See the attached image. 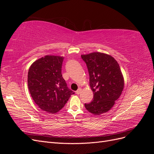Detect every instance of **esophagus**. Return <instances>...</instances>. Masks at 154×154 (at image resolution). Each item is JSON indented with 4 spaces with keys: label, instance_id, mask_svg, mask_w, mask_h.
<instances>
[{
    "label": "esophagus",
    "instance_id": "34e87169",
    "mask_svg": "<svg viewBox=\"0 0 154 154\" xmlns=\"http://www.w3.org/2000/svg\"><path fill=\"white\" fill-rule=\"evenodd\" d=\"M81 91H82V88H79L76 91V94H80V93L81 92Z\"/></svg>",
    "mask_w": 154,
    "mask_h": 154
}]
</instances>
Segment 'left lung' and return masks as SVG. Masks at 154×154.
I'll return each instance as SVG.
<instances>
[{
    "instance_id": "obj_1",
    "label": "left lung",
    "mask_w": 154,
    "mask_h": 154,
    "mask_svg": "<svg viewBox=\"0 0 154 154\" xmlns=\"http://www.w3.org/2000/svg\"><path fill=\"white\" fill-rule=\"evenodd\" d=\"M89 74L90 87L94 94L86 109L94 115L108 112L122 94L124 80L117 61L111 56L99 52L82 55Z\"/></svg>"
}]
</instances>
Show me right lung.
<instances>
[{
  "instance_id": "add662e5",
  "label": "right lung",
  "mask_w": 154,
  "mask_h": 154,
  "mask_svg": "<svg viewBox=\"0 0 154 154\" xmlns=\"http://www.w3.org/2000/svg\"><path fill=\"white\" fill-rule=\"evenodd\" d=\"M63 57L45 56L32 63L28 71L27 84L32 98L42 110L54 114L66 105L74 92L62 77Z\"/></svg>"
}]
</instances>
